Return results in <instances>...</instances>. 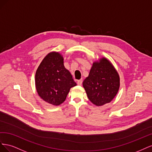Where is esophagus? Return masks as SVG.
Listing matches in <instances>:
<instances>
[{
	"label": "esophagus",
	"instance_id": "1",
	"mask_svg": "<svg viewBox=\"0 0 152 152\" xmlns=\"http://www.w3.org/2000/svg\"><path fill=\"white\" fill-rule=\"evenodd\" d=\"M82 79L77 81V84H78V85H80H80H82Z\"/></svg>",
	"mask_w": 152,
	"mask_h": 152
}]
</instances>
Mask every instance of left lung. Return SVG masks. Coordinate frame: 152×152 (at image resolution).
<instances>
[{
	"label": "left lung",
	"mask_w": 152,
	"mask_h": 152,
	"mask_svg": "<svg viewBox=\"0 0 152 152\" xmlns=\"http://www.w3.org/2000/svg\"><path fill=\"white\" fill-rule=\"evenodd\" d=\"M82 85L91 102L100 107L115 97L120 87V77L112 63L103 57L93 62Z\"/></svg>",
	"instance_id": "obj_1"
}]
</instances>
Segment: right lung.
<instances>
[{
	"instance_id": "1",
	"label": "right lung",
	"mask_w": 152,
	"mask_h": 152,
	"mask_svg": "<svg viewBox=\"0 0 152 152\" xmlns=\"http://www.w3.org/2000/svg\"><path fill=\"white\" fill-rule=\"evenodd\" d=\"M63 57L58 52L48 54L35 73V87L44 102L58 106L65 102L72 87L77 86L70 72L64 66Z\"/></svg>"
}]
</instances>
